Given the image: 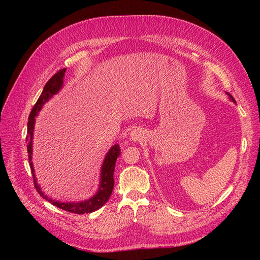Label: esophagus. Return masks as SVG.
<instances>
[{"instance_id": "obj_1", "label": "esophagus", "mask_w": 260, "mask_h": 260, "mask_svg": "<svg viewBox=\"0 0 260 260\" xmlns=\"http://www.w3.org/2000/svg\"><path fill=\"white\" fill-rule=\"evenodd\" d=\"M130 138L133 141H141V140L144 139V133L141 129H135L131 132Z\"/></svg>"}]
</instances>
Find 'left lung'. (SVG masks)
Listing matches in <instances>:
<instances>
[{
	"instance_id": "1",
	"label": "left lung",
	"mask_w": 260,
	"mask_h": 260,
	"mask_svg": "<svg viewBox=\"0 0 260 260\" xmlns=\"http://www.w3.org/2000/svg\"><path fill=\"white\" fill-rule=\"evenodd\" d=\"M229 95H230V94H229ZM230 98H231V100H232V101H233V102H234V101H235V100H234V99H233V96H231V95H230Z\"/></svg>"
}]
</instances>
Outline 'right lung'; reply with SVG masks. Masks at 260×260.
Masks as SVG:
<instances>
[{"label": "right lung", "instance_id": "obj_1", "mask_svg": "<svg viewBox=\"0 0 260 260\" xmlns=\"http://www.w3.org/2000/svg\"><path fill=\"white\" fill-rule=\"evenodd\" d=\"M66 68L60 69L58 72L51 77V79L45 83L43 91L41 95L39 96L37 103L31 109V113L28 118V133L26 137V142H27V151L29 154V159L31 160V154H32V135H34V127H35V121H36V116L38 115L39 111L42 108L45 102H48L54 94H56L60 88L62 86V82H64V76H65ZM120 155V147L118 144L114 145L109 152L107 153L105 160L103 162V166H102V174H101V184L98 193L91 198L88 201L80 202V203H60L57 201H53L49 199L48 196L44 195V193L41 191V188L39 187L36 176H35V170L32 162L30 161V168H31V174H32L34 178V183L37 188V192L40 194L44 200L53 204L54 206H56L62 210H66L69 212H73V214H88V212L95 211L99 208H101L104 204L108 201L109 196H111L113 188H114V170L116 166V161L118 156Z\"/></svg>", "mask_w": 260, "mask_h": 260}]
</instances>
